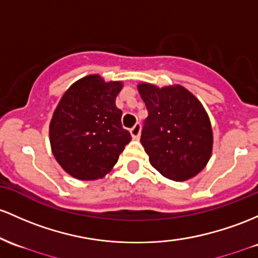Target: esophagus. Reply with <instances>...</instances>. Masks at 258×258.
<instances>
[{
    "label": "esophagus",
    "instance_id": "obj_1",
    "mask_svg": "<svg viewBox=\"0 0 258 258\" xmlns=\"http://www.w3.org/2000/svg\"><path fill=\"white\" fill-rule=\"evenodd\" d=\"M130 134H131L132 138H138L141 135V123H136L131 130H130Z\"/></svg>",
    "mask_w": 258,
    "mask_h": 258
}]
</instances>
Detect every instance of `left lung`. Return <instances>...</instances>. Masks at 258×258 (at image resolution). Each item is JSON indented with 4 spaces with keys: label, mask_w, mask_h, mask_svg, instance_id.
Instances as JSON below:
<instances>
[{
    "label": "left lung",
    "mask_w": 258,
    "mask_h": 258,
    "mask_svg": "<svg viewBox=\"0 0 258 258\" xmlns=\"http://www.w3.org/2000/svg\"><path fill=\"white\" fill-rule=\"evenodd\" d=\"M148 116L141 143L153 168L170 180L194 177L208 163L213 135L202 104L181 86H138Z\"/></svg>",
    "instance_id": "obj_1"
}]
</instances>
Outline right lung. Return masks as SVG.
<instances>
[{
    "label": "right lung",
    "mask_w": 258,
    "mask_h": 258,
    "mask_svg": "<svg viewBox=\"0 0 258 258\" xmlns=\"http://www.w3.org/2000/svg\"><path fill=\"white\" fill-rule=\"evenodd\" d=\"M121 82L106 83L98 75L72 84L53 112L50 143L63 170L79 180L105 176L131 141L115 105Z\"/></svg>",
    "instance_id": "obj_1"
}]
</instances>
